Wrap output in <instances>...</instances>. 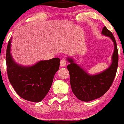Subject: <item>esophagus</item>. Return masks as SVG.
Here are the masks:
<instances>
[{
    "mask_svg": "<svg viewBox=\"0 0 124 124\" xmlns=\"http://www.w3.org/2000/svg\"><path fill=\"white\" fill-rule=\"evenodd\" d=\"M66 60H64V59H62V60L60 61V65L61 67H65V66L66 65Z\"/></svg>",
    "mask_w": 124,
    "mask_h": 124,
    "instance_id": "34e87169",
    "label": "esophagus"
}]
</instances>
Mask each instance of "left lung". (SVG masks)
<instances>
[{
    "mask_svg": "<svg viewBox=\"0 0 124 124\" xmlns=\"http://www.w3.org/2000/svg\"><path fill=\"white\" fill-rule=\"evenodd\" d=\"M101 34L109 37L114 46L111 64L105 70L96 74H90L73 57H67L68 62L70 63L67 69L70 75L72 90L80 101H89L101 97L111 87L116 76L118 60L116 40L112 33L106 26L103 28Z\"/></svg>",
    "mask_w": 124,
    "mask_h": 124,
    "instance_id": "left-lung-1",
    "label": "left lung"
}]
</instances>
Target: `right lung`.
I'll list each match as a JSON object with an SVG mask.
<instances>
[{
  "label": "right lung",
  "instance_id": "1",
  "mask_svg": "<svg viewBox=\"0 0 124 124\" xmlns=\"http://www.w3.org/2000/svg\"><path fill=\"white\" fill-rule=\"evenodd\" d=\"M12 39L9 40L6 64L9 81L17 94L32 102H40L50 90L54 76L59 70L60 59L40 60L30 66L17 63L11 54Z\"/></svg>",
  "mask_w": 124,
  "mask_h": 124
}]
</instances>
